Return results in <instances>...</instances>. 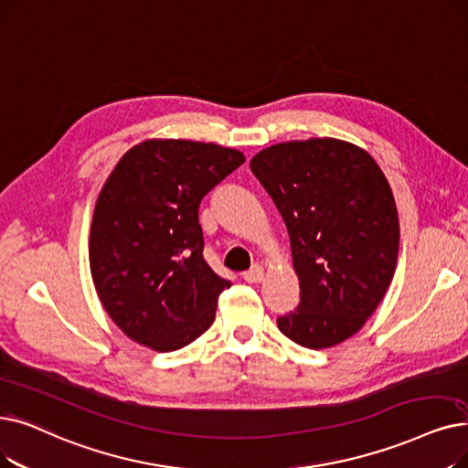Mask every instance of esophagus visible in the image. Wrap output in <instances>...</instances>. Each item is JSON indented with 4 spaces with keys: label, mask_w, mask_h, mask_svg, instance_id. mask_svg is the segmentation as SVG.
<instances>
[{
    "label": "esophagus",
    "mask_w": 468,
    "mask_h": 468,
    "mask_svg": "<svg viewBox=\"0 0 468 468\" xmlns=\"http://www.w3.org/2000/svg\"><path fill=\"white\" fill-rule=\"evenodd\" d=\"M242 279L247 282H260L263 279V268L261 266H252L249 271L242 273Z\"/></svg>",
    "instance_id": "34e87169"
}]
</instances>
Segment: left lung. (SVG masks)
<instances>
[{"label":"left lung","mask_w":468,"mask_h":468,"mask_svg":"<svg viewBox=\"0 0 468 468\" xmlns=\"http://www.w3.org/2000/svg\"><path fill=\"white\" fill-rule=\"evenodd\" d=\"M250 170L284 219L300 281L298 306L277 327L303 348H331L363 327L394 277L388 181L369 153L331 137L263 149Z\"/></svg>","instance_id":"1"}]
</instances>
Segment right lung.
I'll list each match as a JSON object with an SVG mask.
<instances>
[{
  "instance_id": "1",
  "label": "right lung",
  "mask_w": 468,
  "mask_h": 468,
  "mask_svg": "<svg viewBox=\"0 0 468 468\" xmlns=\"http://www.w3.org/2000/svg\"><path fill=\"white\" fill-rule=\"evenodd\" d=\"M245 154L214 144L149 139L120 158L97 198L90 268L126 336L156 352L187 346L214 323L229 281L202 256L198 207Z\"/></svg>"
}]
</instances>
